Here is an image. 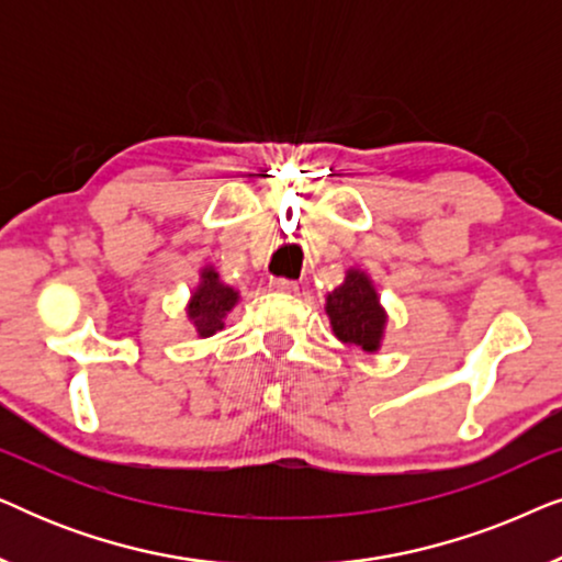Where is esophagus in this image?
<instances>
[{
    "mask_svg": "<svg viewBox=\"0 0 562 562\" xmlns=\"http://www.w3.org/2000/svg\"><path fill=\"white\" fill-rule=\"evenodd\" d=\"M271 289L281 291V294H294V291L299 289V283L291 279H271Z\"/></svg>",
    "mask_w": 562,
    "mask_h": 562,
    "instance_id": "obj_1",
    "label": "esophagus"
}]
</instances>
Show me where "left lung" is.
Returning a JSON list of instances; mask_svg holds the SVG:
<instances>
[{"mask_svg":"<svg viewBox=\"0 0 562 562\" xmlns=\"http://www.w3.org/2000/svg\"><path fill=\"white\" fill-rule=\"evenodd\" d=\"M325 312L337 340L356 345L366 352L379 350L386 312L379 304V294H375L373 283L366 273L348 271L342 286L327 294Z\"/></svg>","mask_w":562,"mask_h":562,"instance_id":"8db88e82","label":"left lung"}]
</instances>
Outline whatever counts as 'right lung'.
I'll return each mask as SVG.
<instances>
[{"label":"right lung","instance_id":"1","mask_svg":"<svg viewBox=\"0 0 562 562\" xmlns=\"http://www.w3.org/2000/svg\"><path fill=\"white\" fill-rule=\"evenodd\" d=\"M237 302V291L225 286L214 268H204L202 283H199L189 302V319L194 322L199 337H212L225 325V314Z\"/></svg>","mask_w":562,"mask_h":562}]
</instances>
